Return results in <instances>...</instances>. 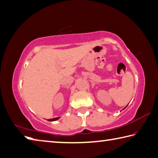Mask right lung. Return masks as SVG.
I'll use <instances>...</instances> for the list:
<instances>
[{"instance_id":"obj_1","label":"right lung","mask_w":158,"mask_h":158,"mask_svg":"<svg viewBox=\"0 0 158 158\" xmlns=\"http://www.w3.org/2000/svg\"><path fill=\"white\" fill-rule=\"evenodd\" d=\"M59 118H52V119H49L48 120V121H55V120H57Z\"/></svg>"}]
</instances>
